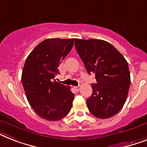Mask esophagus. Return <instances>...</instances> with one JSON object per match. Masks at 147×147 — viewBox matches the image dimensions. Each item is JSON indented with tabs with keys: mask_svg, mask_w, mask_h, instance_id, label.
I'll return each instance as SVG.
<instances>
[{
	"mask_svg": "<svg viewBox=\"0 0 147 147\" xmlns=\"http://www.w3.org/2000/svg\"><path fill=\"white\" fill-rule=\"evenodd\" d=\"M75 89H76L77 91H79L80 89H81V87H80V86H78V87H75Z\"/></svg>",
	"mask_w": 147,
	"mask_h": 147,
	"instance_id": "34e87169",
	"label": "esophagus"
}]
</instances>
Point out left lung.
Segmentation results:
<instances>
[{
    "instance_id": "1",
    "label": "left lung",
    "mask_w": 147,
    "mask_h": 147,
    "mask_svg": "<svg viewBox=\"0 0 147 147\" xmlns=\"http://www.w3.org/2000/svg\"><path fill=\"white\" fill-rule=\"evenodd\" d=\"M75 45L90 75L96 84L87 99L89 111L99 119H108L122 109L130 87L129 65L124 57L108 42L102 39H75Z\"/></svg>"
}]
</instances>
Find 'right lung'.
I'll list each match as a JSON object with an SVG mask.
<instances>
[{"label":"right lung","mask_w":147,"mask_h":147,"mask_svg":"<svg viewBox=\"0 0 147 147\" xmlns=\"http://www.w3.org/2000/svg\"><path fill=\"white\" fill-rule=\"evenodd\" d=\"M74 39H47L26 59L22 81L28 102L40 117L58 121L72 107L75 94L69 87L54 81L60 63L69 53Z\"/></svg>","instance_id":"obj_1"}]
</instances>
